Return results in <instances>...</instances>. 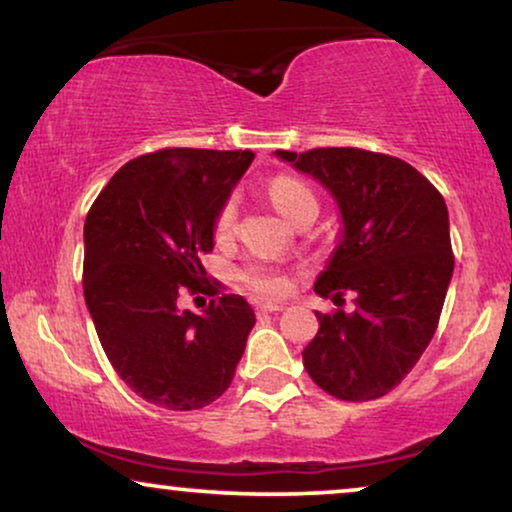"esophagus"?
Returning <instances> with one entry per match:
<instances>
[{
  "mask_svg": "<svg viewBox=\"0 0 512 512\" xmlns=\"http://www.w3.org/2000/svg\"><path fill=\"white\" fill-rule=\"evenodd\" d=\"M284 307L279 303H258L256 305V312L258 314H272V312H282Z\"/></svg>",
  "mask_w": 512,
  "mask_h": 512,
  "instance_id": "obj_1",
  "label": "esophagus"
}]
</instances>
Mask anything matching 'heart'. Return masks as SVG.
Returning <instances> with one entry per match:
<instances>
[{"label":"heart","mask_w":512,"mask_h":512,"mask_svg":"<svg viewBox=\"0 0 512 512\" xmlns=\"http://www.w3.org/2000/svg\"><path fill=\"white\" fill-rule=\"evenodd\" d=\"M268 193H270V200L275 202V207L289 221L296 219L307 205H317V198H314L310 188H307L303 181L293 177L272 179L268 186ZM235 214H237V202L235 198H230L226 205L221 207L219 216H216V233L219 235L228 233L235 223ZM244 282H247L254 291L263 293V296H279V293L286 291V279L279 275V272L268 270V268L247 270L244 272Z\"/></svg>","instance_id":"obj_1"}]
</instances>
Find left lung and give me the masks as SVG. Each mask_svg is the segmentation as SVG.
<instances>
[{"label": "left lung", "mask_w": 512, "mask_h": 512, "mask_svg": "<svg viewBox=\"0 0 512 512\" xmlns=\"http://www.w3.org/2000/svg\"><path fill=\"white\" fill-rule=\"evenodd\" d=\"M331 193L340 233L314 291L333 303L352 291L356 307L321 314L303 366L342 401L389 394L429 347L454 258L447 205L431 181L401 158L363 149L275 151Z\"/></svg>", "instance_id": "obj_1"}]
</instances>
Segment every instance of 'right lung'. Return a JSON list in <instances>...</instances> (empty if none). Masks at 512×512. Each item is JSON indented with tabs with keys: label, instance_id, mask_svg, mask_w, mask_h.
<instances>
[{
	"label": "right lung",
	"instance_id": "1",
	"mask_svg": "<svg viewBox=\"0 0 512 512\" xmlns=\"http://www.w3.org/2000/svg\"><path fill=\"white\" fill-rule=\"evenodd\" d=\"M251 151L163 149L130 160L83 226V296L118 377L144 401L198 410L233 382L256 324L242 296L209 289L200 314L181 289L200 291V256L214 249L216 216L249 170Z\"/></svg>",
	"mask_w": 512,
	"mask_h": 512
}]
</instances>
